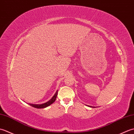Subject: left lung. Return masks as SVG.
Here are the masks:
<instances>
[{
  "mask_svg": "<svg viewBox=\"0 0 134 134\" xmlns=\"http://www.w3.org/2000/svg\"><path fill=\"white\" fill-rule=\"evenodd\" d=\"M89 107H92V108H95V107H92V106H89Z\"/></svg>",
  "mask_w": 134,
  "mask_h": 134,
  "instance_id": "8db88e82",
  "label": "left lung"
}]
</instances>
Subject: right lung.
<instances>
[{
    "instance_id": "right-lung-1",
    "label": "right lung",
    "mask_w": 134,
    "mask_h": 134,
    "mask_svg": "<svg viewBox=\"0 0 134 134\" xmlns=\"http://www.w3.org/2000/svg\"><path fill=\"white\" fill-rule=\"evenodd\" d=\"M57 96H58V90L56 91V92L55 93V94L52 97V98H51L50 100L48 101V102H45V103L44 104H29L30 106H32L33 107H35L36 108H46L48 106H49L50 105H51L52 104H53L54 102L55 101L56 97H57Z\"/></svg>"
}]
</instances>
